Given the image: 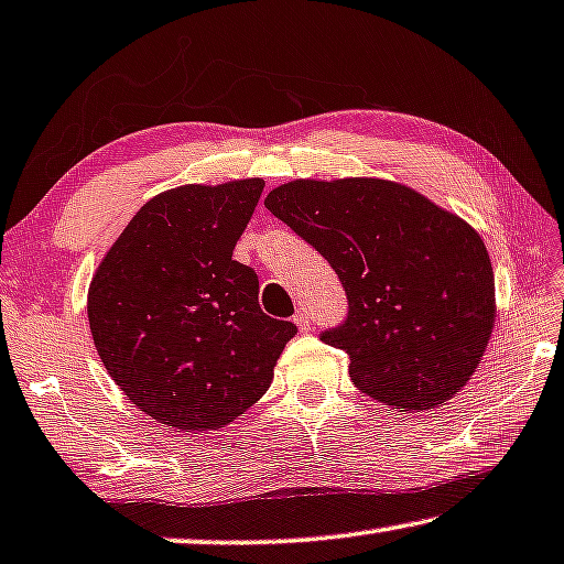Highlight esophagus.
Returning a JSON list of instances; mask_svg holds the SVG:
<instances>
[{
	"mask_svg": "<svg viewBox=\"0 0 564 564\" xmlns=\"http://www.w3.org/2000/svg\"><path fill=\"white\" fill-rule=\"evenodd\" d=\"M292 319H294V325L300 327V333H307L310 330V317H307L305 310H297V315H294Z\"/></svg>",
	"mask_w": 564,
	"mask_h": 564,
	"instance_id": "obj_1",
	"label": "esophagus"
}]
</instances>
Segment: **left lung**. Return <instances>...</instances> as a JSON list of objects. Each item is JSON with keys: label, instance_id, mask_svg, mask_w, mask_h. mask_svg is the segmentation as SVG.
<instances>
[{"label": "left lung", "instance_id": "8db88e82", "mask_svg": "<svg viewBox=\"0 0 564 564\" xmlns=\"http://www.w3.org/2000/svg\"><path fill=\"white\" fill-rule=\"evenodd\" d=\"M264 206L340 276L348 317L319 340L348 352L358 391L403 411L462 391L497 317L491 259L469 224L383 178H297Z\"/></svg>", "mask_w": 564, "mask_h": 564}]
</instances>
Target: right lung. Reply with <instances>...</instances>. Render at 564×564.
Returning a JSON list of instances; mask_svg holds the SVG:
<instances>
[{"instance_id":"right-lung-1","label":"right lung","mask_w":564,"mask_h":564,"mask_svg":"<svg viewBox=\"0 0 564 564\" xmlns=\"http://www.w3.org/2000/svg\"><path fill=\"white\" fill-rule=\"evenodd\" d=\"M262 188L245 178L153 196L93 274L95 350L128 401L163 426H227L267 393L297 333L264 315L257 272L231 257Z\"/></svg>"}]
</instances>
